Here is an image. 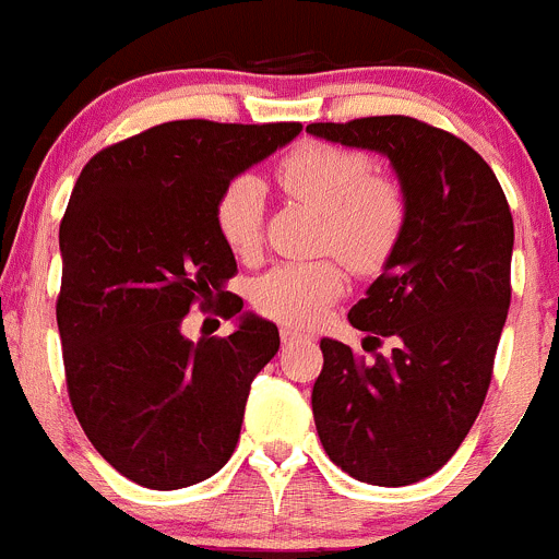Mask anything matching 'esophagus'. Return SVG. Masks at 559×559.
<instances>
[{
    "instance_id": "1",
    "label": "esophagus",
    "mask_w": 559,
    "mask_h": 559,
    "mask_svg": "<svg viewBox=\"0 0 559 559\" xmlns=\"http://www.w3.org/2000/svg\"><path fill=\"white\" fill-rule=\"evenodd\" d=\"M280 336L285 345H290V342H301V340H309V334H304L301 329H296V325H282L280 329Z\"/></svg>"
}]
</instances>
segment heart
I'll return each instance as SVG.
<instances>
[{
	"label": "heart",
	"instance_id": "1",
	"mask_svg": "<svg viewBox=\"0 0 559 559\" xmlns=\"http://www.w3.org/2000/svg\"><path fill=\"white\" fill-rule=\"evenodd\" d=\"M287 195L318 209L325 219V247L356 272H374L389 261L405 228V195L385 176L369 174L367 154L334 143H301L277 165ZM217 230L236 255H250L261 241L263 187L241 176L217 201ZM345 290L331 261L282 263L255 285L261 312L285 323H312Z\"/></svg>",
	"mask_w": 559,
	"mask_h": 559
}]
</instances>
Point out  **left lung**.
I'll return each mask as SVG.
<instances>
[{
  "label": "left lung",
  "mask_w": 559,
  "mask_h": 559,
  "mask_svg": "<svg viewBox=\"0 0 559 559\" xmlns=\"http://www.w3.org/2000/svg\"><path fill=\"white\" fill-rule=\"evenodd\" d=\"M307 132L383 154L407 206L383 274L347 314L396 347L367 361L323 336L314 427L356 480L416 484L456 454L484 405L511 304V209L478 152L411 116L318 121Z\"/></svg>",
  "instance_id": "1"
}]
</instances>
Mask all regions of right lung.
<instances>
[{
    "mask_svg": "<svg viewBox=\"0 0 559 559\" xmlns=\"http://www.w3.org/2000/svg\"><path fill=\"white\" fill-rule=\"evenodd\" d=\"M298 121H165L86 163L59 250L57 323L73 411L110 467L146 489L217 473L239 443L255 374L277 356L272 320L241 312L236 331L190 342V304L225 298L234 250L217 230L225 187L290 143Z\"/></svg>",
    "mask_w": 559,
    "mask_h": 559,
    "instance_id": "add662e5",
    "label": "right lung"
}]
</instances>
